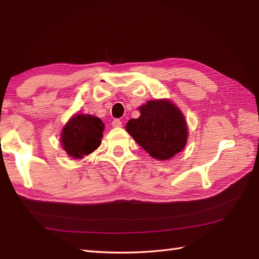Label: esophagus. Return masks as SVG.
Masks as SVG:
<instances>
[{
    "label": "esophagus",
    "mask_w": 259,
    "mask_h": 259,
    "mask_svg": "<svg viewBox=\"0 0 259 259\" xmlns=\"http://www.w3.org/2000/svg\"><path fill=\"white\" fill-rule=\"evenodd\" d=\"M111 124L112 126H114V128H120V126H122V122H121V120L119 119H114Z\"/></svg>",
    "instance_id": "obj_1"
}]
</instances>
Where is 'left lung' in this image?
<instances>
[{
    "label": "left lung",
    "instance_id": "8db88e82",
    "mask_svg": "<svg viewBox=\"0 0 259 259\" xmlns=\"http://www.w3.org/2000/svg\"><path fill=\"white\" fill-rule=\"evenodd\" d=\"M139 111L140 117L130 119L125 130L152 158L167 160L184 149L188 128L183 112L172 102L150 100Z\"/></svg>",
    "mask_w": 259,
    "mask_h": 259
}]
</instances>
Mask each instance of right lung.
Masks as SVG:
<instances>
[{"label":"right lung","instance_id":"right-lung-1","mask_svg":"<svg viewBox=\"0 0 259 259\" xmlns=\"http://www.w3.org/2000/svg\"><path fill=\"white\" fill-rule=\"evenodd\" d=\"M104 124L91 114H75L64 125L62 148L70 157L81 159L95 151L101 144Z\"/></svg>","mask_w":259,"mask_h":259}]
</instances>
